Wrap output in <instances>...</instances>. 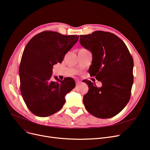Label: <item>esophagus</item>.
<instances>
[{
	"instance_id": "esophagus-1",
	"label": "esophagus",
	"mask_w": 150,
	"mask_h": 150,
	"mask_svg": "<svg viewBox=\"0 0 150 150\" xmlns=\"http://www.w3.org/2000/svg\"><path fill=\"white\" fill-rule=\"evenodd\" d=\"M75 82H76V85L80 84V83H81V81H79V80H75Z\"/></svg>"
}]
</instances>
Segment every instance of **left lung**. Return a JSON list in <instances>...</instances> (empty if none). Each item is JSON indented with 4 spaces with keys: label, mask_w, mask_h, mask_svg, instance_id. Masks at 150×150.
<instances>
[{
    "label": "left lung",
    "mask_w": 150,
    "mask_h": 150,
    "mask_svg": "<svg viewBox=\"0 0 150 150\" xmlns=\"http://www.w3.org/2000/svg\"><path fill=\"white\" fill-rule=\"evenodd\" d=\"M80 42L92 54L89 73L102 86L85 80L89 91L83 97L87 111L100 119L119 114L127 105L133 84L134 62L127 45L113 33L96 31L80 35Z\"/></svg>",
    "instance_id": "1"
}]
</instances>
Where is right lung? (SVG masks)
Returning <instances> with one entry per match:
<instances>
[{
	"instance_id": "right-lung-1",
	"label": "right lung",
	"mask_w": 150,
	"mask_h": 150,
	"mask_svg": "<svg viewBox=\"0 0 150 150\" xmlns=\"http://www.w3.org/2000/svg\"><path fill=\"white\" fill-rule=\"evenodd\" d=\"M79 36L63 35L45 31L31 38L23 50L19 66L20 89L30 111L45 117L63 107L66 94L75 87L72 78L50 80L53 66L62 62L65 54L77 42Z\"/></svg>"
}]
</instances>
